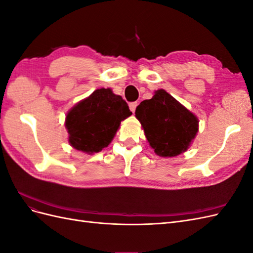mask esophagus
<instances>
[{"instance_id": "esophagus-1", "label": "esophagus", "mask_w": 253, "mask_h": 253, "mask_svg": "<svg viewBox=\"0 0 253 253\" xmlns=\"http://www.w3.org/2000/svg\"><path fill=\"white\" fill-rule=\"evenodd\" d=\"M137 105H138V102H131V103L128 104L129 110H131V111L134 113L135 110H136V108H137Z\"/></svg>"}]
</instances>
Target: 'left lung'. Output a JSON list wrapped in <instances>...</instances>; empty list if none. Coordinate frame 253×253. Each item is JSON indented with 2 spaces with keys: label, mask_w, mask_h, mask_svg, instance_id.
<instances>
[{
  "label": "left lung",
  "mask_w": 253,
  "mask_h": 253,
  "mask_svg": "<svg viewBox=\"0 0 253 253\" xmlns=\"http://www.w3.org/2000/svg\"><path fill=\"white\" fill-rule=\"evenodd\" d=\"M144 135L157 155L174 157L186 152L198 132V119L165 89L155 91L136 108Z\"/></svg>",
  "instance_id": "left-lung-1"
}]
</instances>
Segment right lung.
Instances as JSON below:
<instances>
[{
	"label": "right lung",
	"mask_w": 253,
	"mask_h": 253,
	"mask_svg": "<svg viewBox=\"0 0 253 253\" xmlns=\"http://www.w3.org/2000/svg\"><path fill=\"white\" fill-rule=\"evenodd\" d=\"M132 115L127 103L111 88H99L66 115L68 142L87 154L100 152L112 142L122 120Z\"/></svg>",
	"instance_id": "1"
}]
</instances>
